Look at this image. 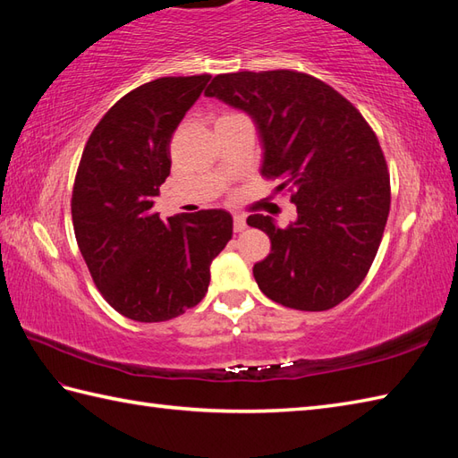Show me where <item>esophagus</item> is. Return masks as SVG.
I'll list each match as a JSON object with an SVG mask.
<instances>
[{
    "label": "esophagus",
    "instance_id": "34e87169",
    "mask_svg": "<svg viewBox=\"0 0 458 458\" xmlns=\"http://www.w3.org/2000/svg\"><path fill=\"white\" fill-rule=\"evenodd\" d=\"M246 230V218L242 214H234V232H244Z\"/></svg>",
    "mask_w": 458,
    "mask_h": 458
}]
</instances>
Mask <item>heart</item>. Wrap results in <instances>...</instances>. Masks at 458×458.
Segmentation results:
<instances>
[{"label": "heart", "mask_w": 458, "mask_h": 458, "mask_svg": "<svg viewBox=\"0 0 458 458\" xmlns=\"http://www.w3.org/2000/svg\"><path fill=\"white\" fill-rule=\"evenodd\" d=\"M224 115H230V114H224Z\"/></svg>", "instance_id": "1"}]
</instances>
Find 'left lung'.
Instances as JSON below:
<instances>
[{"instance_id": "8db88e82", "label": "left lung", "mask_w": 458, "mask_h": 458, "mask_svg": "<svg viewBox=\"0 0 458 458\" xmlns=\"http://www.w3.org/2000/svg\"><path fill=\"white\" fill-rule=\"evenodd\" d=\"M204 94L251 115L264 143L261 174L289 184L287 228L251 214L271 251L254 266L261 293L297 310L352 295L377 254L390 214V173L376 133L343 94L297 71L214 76Z\"/></svg>"}]
</instances>
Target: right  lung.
<instances>
[{
  "label": "right lung",
  "mask_w": 458,
  "mask_h": 458,
  "mask_svg": "<svg viewBox=\"0 0 458 458\" xmlns=\"http://www.w3.org/2000/svg\"><path fill=\"white\" fill-rule=\"evenodd\" d=\"M210 74L163 76L128 92L90 133L72 189L81 254L120 315L161 323L199 305L210 264L232 238L222 208L163 222L153 199L171 173L173 131Z\"/></svg>",
  "instance_id": "right-lung-1"
}]
</instances>
